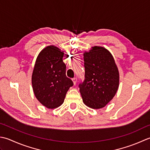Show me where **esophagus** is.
Instances as JSON below:
<instances>
[{
	"label": "esophagus",
	"mask_w": 150,
	"mask_h": 150,
	"mask_svg": "<svg viewBox=\"0 0 150 150\" xmlns=\"http://www.w3.org/2000/svg\"><path fill=\"white\" fill-rule=\"evenodd\" d=\"M72 81H73V83H74V85H76V82H77V78H72Z\"/></svg>",
	"instance_id": "34e87169"
}]
</instances>
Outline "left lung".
<instances>
[{
    "label": "left lung",
    "instance_id": "left-lung-1",
    "mask_svg": "<svg viewBox=\"0 0 150 150\" xmlns=\"http://www.w3.org/2000/svg\"><path fill=\"white\" fill-rule=\"evenodd\" d=\"M85 79L79 85L83 102L88 108L100 109L115 96L119 86V72L112 54L102 47L83 54Z\"/></svg>",
    "mask_w": 150,
    "mask_h": 150
}]
</instances>
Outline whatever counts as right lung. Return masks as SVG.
Returning a JSON list of instances; mask_svg holds the SVG:
<instances>
[{"instance_id":"add662e5","label":"right lung","mask_w":150,"mask_h":150,"mask_svg":"<svg viewBox=\"0 0 150 150\" xmlns=\"http://www.w3.org/2000/svg\"><path fill=\"white\" fill-rule=\"evenodd\" d=\"M63 54V51L55 46H48L39 54L33 68V93L39 102L48 109L62 105L67 91L73 85L72 81L66 76Z\"/></svg>"}]
</instances>
